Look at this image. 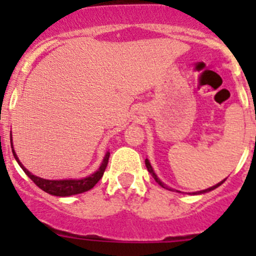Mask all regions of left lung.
Here are the masks:
<instances>
[{
    "mask_svg": "<svg viewBox=\"0 0 256 256\" xmlns=\"http://www.w3.org/2000/svg\"><path fill=\"white\" fill-rule=\"evenodd\" d=\"M144 164H146V168H148V172H150V174H151V176H152V178H154V180H156V182L159 183V184H160V186H162V187H164V188H168V187L165 186L164 183H162V180H159V178H158V176H156V174H155V172H154V170H152V166H151L150 162H148V159L144 160ZM224 180H222V182H220V183H218V184H216V186H212V187H210V188H208V190H204V191H198V192H194V195H198V194H204V192H209V191H212V190H214V188H216V187H218V186H220L222 183L224 182Z\"/></svg>",
    "mask_w": 256,
    "mask_h": 256,
    "instance_id": "obj_1",
    "label": "left lung"
}]
</instances>
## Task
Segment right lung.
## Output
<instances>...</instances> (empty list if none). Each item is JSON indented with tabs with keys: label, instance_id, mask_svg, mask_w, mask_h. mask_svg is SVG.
<instances>
[{
	"label": "right lung",
	"instance_id": "1",
	"mask_svg": "<svg viewBox=\"0 0 256 256\" xmlns=\"http://www.w3.org/2000/svg\"><path fill=\"white\" fill-rule=\"evenodd\" d=\"M12 154L15 156V159L16 162H19V165L22 166V169L26 172V174L30 178L33 182L40 187V190H44V192L50 194V195L54 196H72V195H76V194H82V192L88 191V190L94 188V186L96 184L98 180L102 178L104 172H105L106 166H108V156H110V152H106L105 158H104V162L101 164V166L98 168V170L96 173H94L90 177H86L83 180H44V178L36 177L32 173H29L24 166H22V162H19L18 159L16 154L14 152L12 148Z\"/></svg>",
	"mask_w": 256,
	"mask_h": 256
}]
</instances>
